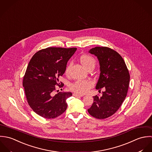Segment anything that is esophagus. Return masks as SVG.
<instances>
[{
    "label": "esophagus",
    "mask_w": 152,
    "mask_h": 152,
    "mask_svg": "<svg viewBox=\"0 0 152 152\" xmlns=\"http://www.w3.org/2000/svg\"><path fill=\"white\" fill-rule=\"evenodd\" d=\"M73 96H79V97H82V96H83V94H78V93H73Z\"/></svg>",
    "instance_id": "1"
}]
</instances>
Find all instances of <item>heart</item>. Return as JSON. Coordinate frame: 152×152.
I'll list each match as a JSON object with an SVG mask.
<instances>
[{
  "label": "heart",
  "mask_w": 152,
  "mask_h": 152,
  "mask_svg": "<svg viewBox=\"0 0 152 152\" xmlns=\"http://www.w3.org/2000/svg\"><path fill=\"white\" fill-rule=\"evenodd\" d=\"M80 63L82 65L88 69L91 67H94L96 61L94 59L89 55H83L80 58ZM69 72V66L66 67L65 73L67 75ZM93 85V82L88 79H79L76 80L72 83L70 86V88L72 91H75L80 94H83L86 93L89 91Z\"/></svg>",
  "instance_id": "b5f03b06"
}]
</instances>
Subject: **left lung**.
I'll return each mask as SVG.
<instances>
[{"label": "left lung", "instance_id": "1", "mask_svg": "<svg viewBox=\"0 0 152 152\" xmlns=\"http://www.w3.org/2000/svg\"><path fill=\"white\" fill-rule=\"evenodd\" d=\"M89 53L99 61L100 74L96 89L105 91L102 96H93L94 102L88 109L93 117L104 119L115 114L125 99L129 89L130 75L121 56L113 49L105 46L95 47Z\"/></svg>", "mask_w": 152, "mask_h": 152}]
</instances>
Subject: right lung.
<instances>
[{"mask_svg": "<svg viewBox=\"0 0 152 152\" xmlns=\"http://www.w3.org/2000/svg\"><path fill=\"white\" fill-rule=\"evenodd\" d=\"M76 49L50 47L39 50L31 58L23 76V86L29 105L39 116L53 119L66 111V100L72 93L55 92L63 87L59 78Z\"/></svg>", "mask_w": 152, "mask_h": 152, "instance_id": "1", "label": "right lung"}]
</instances>
